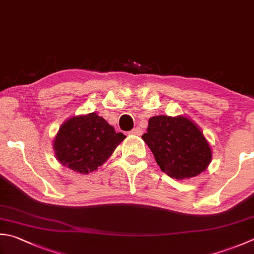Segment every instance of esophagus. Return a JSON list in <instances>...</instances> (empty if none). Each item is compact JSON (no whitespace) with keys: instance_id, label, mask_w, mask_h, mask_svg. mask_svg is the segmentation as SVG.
Listing matches in <instances>:
<instances>
[{"instance_id":"obj_1","label":"esophagus","mask_w":254,"mask_h":254,"mask_svg":"<svg viewBox=\"0 0 254 254\" xmlns=\"http://www.w3.org/2000/svg\"><path fill=\"white\" fill-rule=\"evenodd\" d=\"M142 132H143L142 128L135 127V128H133L132 131H130V134H132V135H141Z\"/></svg>"}]
</instances>
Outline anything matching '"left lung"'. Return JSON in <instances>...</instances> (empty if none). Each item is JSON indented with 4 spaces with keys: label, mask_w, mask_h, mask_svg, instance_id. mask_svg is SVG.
<instances>
[{
    "label": "left lung",
    "mask_w": 254,
    "mask_h": 254,
    "mask_svg": "<svg viewBox=\"0 0 254 254\" xmlns=\"http://www.w3.org/2000/svg\"><path fill=\"white\" fill-rule=\"evenodd\" d=\"M142 138L161 170L176 180L199 175L211 162L209 143L197 124L186 117H152Z\"/></svg>",
    "instance_id": "1"
}]
</instances>
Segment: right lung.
Listing matches in <instances>:
<instances>
[{
  "label": "right lung",
  "instance_id": "obj_1",
  "mask_svg": "<svg viewBox=\"0 0 254 254\" xmlns=\"http://www.w3.org/2000/svg\"><path fill=\"white\" fill-rule=\"evenodd\" d=\"M126 135L116 133L96 112L68 119L59 127L54 140L58 162L70 170L88 174L106 162Z\"/></svg>",
  "mask_w": 254,
  "mask_h": 254
}]
</instances>
